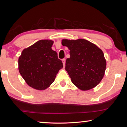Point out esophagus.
Returning a JSON list of instances; mask_svg holds the SVG:
<instances>
[{
    "mask_svg": "<svg viewBox=\"0 0 127 127\" xmlns=\"http://www.w3.org/2000/svg\"><path fill=\"white\" fill-rule=\"evenodd\" d=\"M62 63H63L64 67V66H65V62H66V60L65 59V58H64V59H62Z\"/></svg>",
    "mask_w": 127,
    "mask_h": 127,
    "instance_id": "34e87169",
    "label": "esophagus"
}]
</instances>
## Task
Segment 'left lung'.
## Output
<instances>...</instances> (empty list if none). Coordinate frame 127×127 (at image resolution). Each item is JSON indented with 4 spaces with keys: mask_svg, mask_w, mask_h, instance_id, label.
Wrapping results in <instances>:
<instances>
[{
    "mask_svg": "<svg viewBox=\"0 0 127 127\" xmlns=\"http://www.w3.org/2000/svg\"><path fill=\"white\" fill-rule=\"evenodd\" d=\"M62 45L70 50L65 70L71 82L82 91L91 89L100 83L106 69L102 51L96 45L84 39H63Z\"/></svg>",
    "mask_w": 127,
    "mask_h": 127,
    "instance_id": "obj_1",
    "label": "left lung"
}]
</instances>
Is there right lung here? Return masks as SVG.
Returning <instances> with one entry per match:
<instances>
[{"label": "right lung", "instance_id": "obj_1", "mask_svg": "<svg viewBox=\"0 0 127 127\" xmlns=\"http://www.w3.org/2000/svg\"><path fill=\"white\" fill-rule=\"evenodd\" d=\"M53 44L51 40H40L24 49L19 58L20 74L29 86L35 89L48 88L63 67L57 53L51 49Z\"/></svg>", "mask_w": 127, "mask_h": 127}]
</instances>
